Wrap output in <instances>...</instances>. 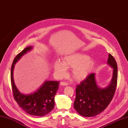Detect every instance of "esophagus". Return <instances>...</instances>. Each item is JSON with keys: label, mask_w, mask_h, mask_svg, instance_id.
<instances>
[{"label": "esophagus", "mask_w": 128, "mask_h": 128, "mask_svg": "<svg viewBox=\"0 0 128 128\" xmlns=\"http://www.w3.org/2000/svg\"><path fill=\"white\" fill-rule=\"evenodd\" d=\"M60 86H68V83H66V82H60Z\"/></svg>", "instance_id": "34e87169"}]
</instances>
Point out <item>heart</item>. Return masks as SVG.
<instances>
[{"label": "heart", "instance_id": "1", "mask_svg": "<svg viewBox=\"0 0 128 128\" xmlns=\"http://www.w3.org/2000/svg\"><path fill=\"white\" fill-rule=\"evenodd\" d=\"M62 62L57 60L54 65V70L60 76L66 74L67 68H72L71 73L74 79L82 80L89 74L94 65L92 58L82 53H74L65 56Z\"/></svg>", "mask_w": 128, "mask_h": 128}]
</instances>
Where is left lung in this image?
I'll list each match as a JSON object with an SVG mask.
<instances>
[{
  "label": "left lung",
  "mask_w": 128,
  "mask_h": 128,
  "mask_svg": "<svg viewBox=\"0 0 128 128\" xmlns=\"http://www.w3.org/2000/svg\"><path fill=\"white\" fill-rule=\"evenodd\" d=\"M107 63L113 68L112 77L108 86H98L94 73L88 75L86 80L77 86L74 106L80 115L87 117L95 116L106 109L112 100L117 83V65L110 54Z\"/></svg>",
  "instance_id": "left-lung-1"
}]
</instances>
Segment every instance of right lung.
I'll use <instances>...</instances> for the list:
<instances>
[{"label": "right lung", "mask_w": 128, "mask_h": 128, "mask_svg": "<svg viewBox=\"0 0 128 128\" xmlns=\"http://www.w3.org/2000/svg\"><path fill=\"white\" fill-rule=\"evenodd\" d=\"M32 46L24 48L14 59L11 69V82L14 100L26 112L36 116H44L53 110L54 106V96L59 88L58 81L46 80L34 92L22 94L15 85L14 70L15 64L28 52L33 49Z\"/></svg>", "instance_id": "right-lung-1"}]
</instances>
